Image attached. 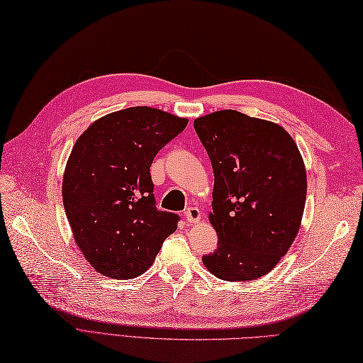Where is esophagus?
Returning <instances> with one entry per match:
<instances>
[{
    "instance_id": "34e87169",
    "label": "esophagus",
    "mask_w": 363,
    "mask_h": 363,
    "mask_svg": "<svg viewBox=\"0 0 363 363\" xmlns=\"http://www.w3.org/2000/svg\"><path fill=\"white\" fill-rule=\"evenodd\" d=\"M184 218H186L188 223H197L199 220L201 218V211L199 208H188L186 211H184Z\"/></svg>"
}]
</instances>
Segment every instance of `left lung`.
<instances>
[{"mask_svg": "<svg viewBox=\"0 0 363 363\" xmlns=\"http://www.w3.org/2000/svg\"><path fill=\"white\" fill-rule=\"evenodd\" d=\"M214 171L209 222L217 250L203 255L216 277L255 280L288 252L306 200V171L296 141L272 121L218 111L194 121Z\"/></svg>", "mask_w": 363, "mask_h": 363, "instance_id": "1", "label": "left lung"}]
</instances>
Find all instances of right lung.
Returning <instances> with one entry per match:
<instances>
[{"mask_svg": "<svg viewBox=\"0 0 363 363\" xmlns=\"http://www.w3.org/2000/svg\"><path fill=\"white\" fill-rule=\"evenodd\" d=\"M188 118L135 106L104 115L72 147L63 177V205L75 243L95 271L126 280L155 260L180 217L157 209L154 157Z\"/></svg>", "mask_w": 363, "mask_h": 363, "instance_id": "add662e5", "label": "right lung"}]
</instances>
